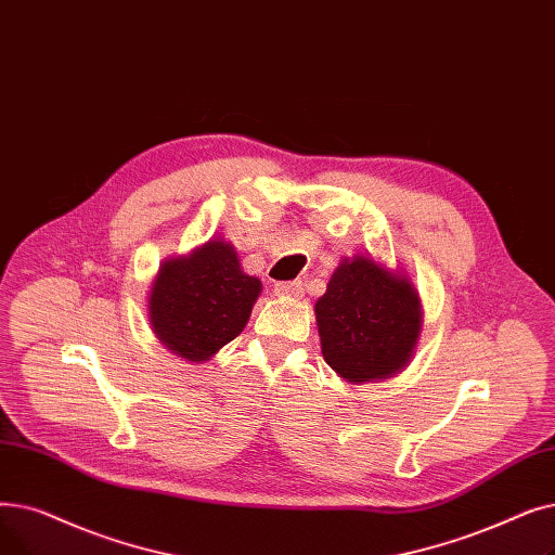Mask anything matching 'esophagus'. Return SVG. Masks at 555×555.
Returning a JSON list of instances; mask_svg holds the SVG:
<instances>
[{"mask_svg": "<svg viewBox=\"0 0 555 555\" xmlns=\"http://www.w3.org/2000/svg\"><path fill=\"white\" fill-rule=\"evenodd\" d=\"M275 294L280 298H292V300H300L305 296V284L302 280H294V282H280L275 284Z\"/></svg>", "mask_w": 555, "mask_h": 555, "instance_id": "obj_1", "label": "esophagus"}]
</instances>
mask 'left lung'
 Listing matches in <instances>:
<instances>
[{
	"label": "left lung",
	"mask_w": 555,
	"mask_h": 555,
	"mask_svg": "<svg viewBox=\"0 0 555 555\" xmlns=\"http://www.w3.org/2000/svg\"><path fill=\"white\" fill-rule=\"evenodd\" d=\"M313 309L323 357L343 382L377 384L411 363L422 300L404 271L371 255L343 257Z\"/></svg>",
	"instance_id": "8db88e82"
}]
</instances>
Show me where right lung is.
<instances>
[{
  "mask_svg": "<svg viewBox=\"0 0 555 555\" xmlns=\"http://www.w3.org/2000/svg\"><path fill=\"white\" fill-rule=\"evenodd\" d=\"M259 294V278L244 273L234 246L212 236L160 263L149 292V323L169 352L205 363L244 332Z\"/></svg>",
  "mask_w": 555,
  "mask_h": 555,
  "instance_id": "1",
  "label": "right lung"
}]
</instances>
